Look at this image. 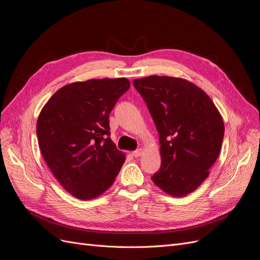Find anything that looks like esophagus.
Instances as JSON below:
<instances>
[{
  "instance_id": "1",
  "label": "esophagus",
  "mask_w": 260,
  "mask_h": 260,
  "mask_svg": "<svg viewBox=\"0 0 260 260\" xmlns=\"http://www.w3.org/2000/svg\"><path fill=\"white\" fill-rule=\"evenodd\" d=\"M132 155L135 156V157H140V156H142L143 155V149L142 148H139V149H137V151H135L132 153Z\"/></svg>"
}]
</instances>
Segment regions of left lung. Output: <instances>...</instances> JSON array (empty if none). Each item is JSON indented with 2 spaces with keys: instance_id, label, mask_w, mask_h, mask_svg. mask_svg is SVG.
Wrapping results in <instances>:
<instances>
[{
  "instance_id": "obj_1",
  "label": "left lung",
  "mask_w": 260,
  "mask_h": 260,
  "mask_svg": "<svg viewBox=\"0 0 260 260\" xmlns=\"http://www.w3.org/2000/svg\"><path fill=\"white\" fill-rule=\"evenodd\" d=\"M159 133L161 166L153 182L170 196L195 191L217 160L224 123L214 102L182 78L148 76L133 80Z\"/></svg>"
}]
</instances>
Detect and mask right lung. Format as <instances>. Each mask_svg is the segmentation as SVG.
I'll list each match as a JSON object with an SVG mask.
<instances>
[{"instance_id":"obj_1","label":"right lung","mask_w":260,"mask_h":260,"mask_svg":"<svg viewBox=\"0 0 260 260\" xmlns=\"http://www.w3.org/2000/svg\"><path fill=\"white\" fill-rule=\"evenodd\" d=\"M130 88L127 78L90 79L62 86L38 117L45 162L61 186L89 201L108 190L125 160L109 139V113Z\"/></svg>"}]
</instances>
